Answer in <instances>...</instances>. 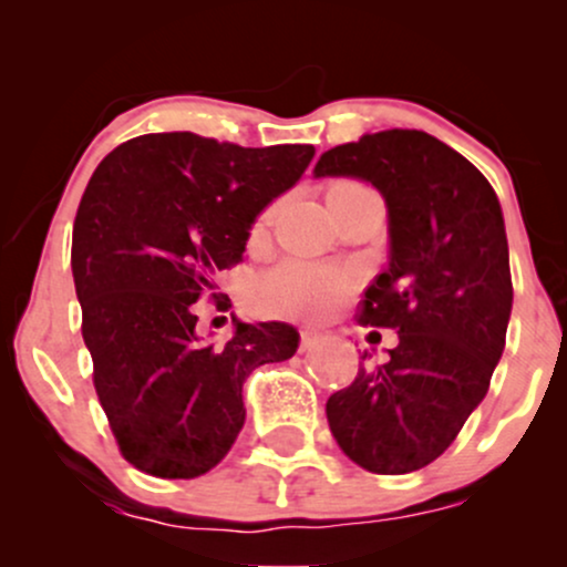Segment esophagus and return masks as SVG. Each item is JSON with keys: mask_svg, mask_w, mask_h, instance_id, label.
<instances>
[{"mask_svg": "<svg viewBox=\"0 0 567 567\" xmlns=\"http://www.w3.org/2000/svg\"><path fill=\"white\" fill-rule=\"evenodd\" d=\"M317 341H320V336L311 333V330H301V343H298V349H301V351L315 349Z\"/></svg>", "mask_w": 567, "mask_h": 567, "instance_id": "1", "label": "esophagus"}]
</instances>
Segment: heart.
<instances>
[{
  "label": "heart",
  "instance_id": "b5f03b06",
  "mask_svg": "<svg viewBox=\"0 0 567 567\" xmlns=\"http://www.w3.org/2000/svg\"><path fill=\"white\" fill-rule=\"evenodd\" d=\"M269 213H264L261 224ZM354 290V275L309 261H288L271 266L258 285V306L266 315L290 320H320L330 315Z\"/></svg>",
  "mask_w": 567,
  "mask_h": 567
}]
</instances>
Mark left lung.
Here are the masks:
<instances>
[{"label":"left lung","instance_id":"left-lung-1","mask_svg":"<svg viewBox=\"0 0 567 567\" xmlns=\"http://www.w3.org/2000/svg\"><path fill=\"white\" fill-rule=\"evenodd\" d=\"M315 175L370 181L386 199L389 266L357 320L396 330L389 360L360 365L328 400L330 432L362 470L415 472L458 437L504 351L512 275L498 197L470 159L421 130L341 143Z\"/></svg>","mask_w":567,"mask_h":567}]
</instances>
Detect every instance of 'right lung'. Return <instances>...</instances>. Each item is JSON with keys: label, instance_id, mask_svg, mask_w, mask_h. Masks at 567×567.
Here are the masks:
<instances>
[{"label": "right lung", "instance_id": "obj_1", "mask_svg": "<svg viewBox=\"0 0 567 567\" xmlns=\"http://www.w3.org/2000/svg\"><path fill=\"white\" fill-rule=\"evenodd\" d=\"M309 143L245 148L194 133L116 146L84 188L71 271L95 394L135 470L162 480L210 472L245 424L243 383L290 360L298 330L237 322L226 343L197 333V301L243 261L258 213L301 178Z\"/></svg>", "mask_w": 567, "mask_h": 567}]
</instances>
